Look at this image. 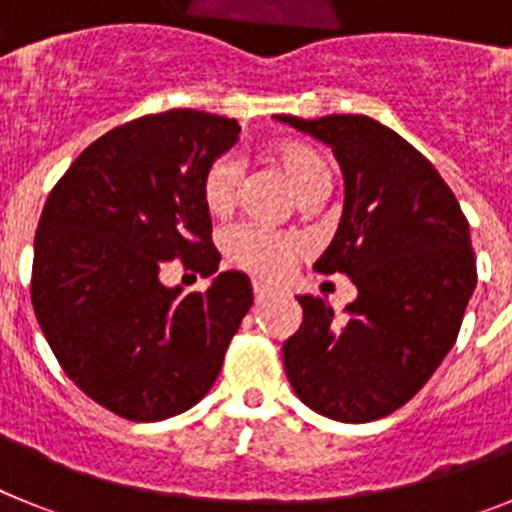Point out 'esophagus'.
I'll return each mask as SVG.
<instances>
[{
	"label": "esophagus",
	"mask_w": 512,
	"mask_h": 512,
	"mask_svg": "<svg viewBox=\"0 0 512 512\" xmlns=\"http://www.w3.org/2000/svg\"><path fill=\"white\" fill-rule=\"evenodd\" d=\"M253 297H256V302H264L269 300V297H274V289L266 287V284L261 282H253Z\"/></svg>",
	"instance_id": "34e87169"
}]
</instances>
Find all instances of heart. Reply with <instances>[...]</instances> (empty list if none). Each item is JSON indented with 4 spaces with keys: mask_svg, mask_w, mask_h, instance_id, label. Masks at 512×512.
<instances>
[{
    "mask_svg": "<svg viewBox=\"0 0 512 512\" xmlns=\"http://www.w3.org/2000/svg\"><path fill=\"white\" fill-rule=\"evenodd\" d=\"M274 164L287 176L297 200L305 202L315 194L330 192V166L323 153L302 140H282L271 151ZM241 182V164L235 156H220L207 166L202 176V200L212 215H225L233 210L235 194ZM225 253L233 264L251 271L256 277H279L297 253L300 243L292 235L271 233L253 225H235L223 238Z\"/></svg>",
    "mask_w": 512,
    "mask_h": 512,
    "instance_id": "obj_1",
    "label": "heart"
}]
</instances>
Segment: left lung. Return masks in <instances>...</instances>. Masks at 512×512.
<instances>
[{
  "mask_svg": "<svg viewBox=\"0 0 512 512\" xmlns=\"http://www.w3.org/2000/svg\"><path fill=\"white\" fill-rule=\"evenodd\" d=\"M274 117L336 153L346 200L315 271L346 274L359 292L343 318L297 297L302 325L282 346L289 384L325 418L379 420L413 400L456 343L477 287L467 217L431 161L382 122Z\"/></svg>",
  "mask_w": 512,
  "mask_h": 512,
  "instance_id": "left-lung-1",
  "label": "left lung"
}]
</instances>
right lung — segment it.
<instances>
[{
    "label": "right lung",
    "mask_w": 512,
    "mask_h": 512,
    "mask_svg": "<svg viewBox=\"0 0 512 512\" xmlns=\"http://www.w3.org/2000/svg\"><path fill=\"white\" fill-rule=\"evenodd\" d=\"M238 133L200 110L138 117L84 148L48 194L35 315L71 382L120 418L153 423L197 405L251 310L243 271L189 295L161 282L174 259L202 277L217 271L202 176Z\"/></svg>",
    "instance_id": "right-lung-1"
}]
</instances>
